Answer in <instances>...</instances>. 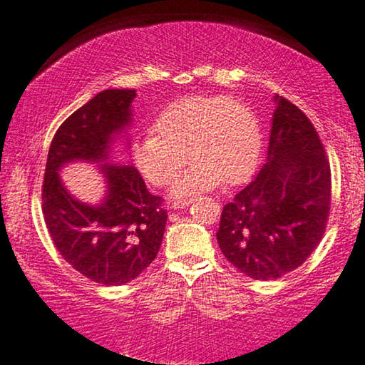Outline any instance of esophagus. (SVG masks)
Returning <instances> with one entry per match:
<instances>
[{
    "label": "esophagus",
    "mask_w": 365,
    "mask_h": 365,
    "mask_svg": "<svg viewBox=\"0 0 365 365\" xmlns=\"http://www.w3.org/2000/svg\"><path fill=\"white\" fill-rule=\"evenodd\" d=\"M190 205H192V200H185V202H175L172 205L173 210H183V208H188Z\"/></svg>",
    "instance_id": "34e87169"
}]
</instances>
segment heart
Returning <instances> with one entry per match:
<instances>
[{
    "label": "heart",
    "instance_id": "heart-1",
    "mask_svg": "<svg viewBox=\"0 0 365 365\" xmlns=\"http://www.w3.org/2000/svg\"><path fill=\"white\" fill-rule=\"evenodd\" d=\"M261 152V130L255 112L235 97L190 96L155 115L152 132L137 137L132 157L148 183H170V197L182 200L207 192L220 182L248 177Z\"/></svg>",
    "mask_w": 365,
    "mask_h": 365
}]
</instances>
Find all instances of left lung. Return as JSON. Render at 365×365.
Listing matches in <instances>:
<instances>
[{"label": "left lung", "mask_w": 365, "mask_h": 365, "mask_svg": "<svg viewBox=\"0 0 365 365\" xmlns=\"http://www.w3.org/2000/svg\"><path fill=\"white\" fill-rule=\"evenodd\" d=\"M266 162L223 207L217 233L225 258L269 281L304 263L326 230L331 168L319 135L294 104L276 94Z\"/></svg>", "instance_id": "left-lung-1"}]
</instances>
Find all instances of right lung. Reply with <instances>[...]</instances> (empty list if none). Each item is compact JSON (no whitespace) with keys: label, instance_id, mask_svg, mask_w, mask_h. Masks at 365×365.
Wrapping results in <instances>:
<instances>
[{"label":"right lung","instance_id":"obj_1","mask_svg":"<svg viewBox=\"0 0 365 365\" xmlns=\"http://www.w3.org/2000/svg\"><path fill=\"white\" fill-rule=\"evenodd\" d=\"M135 96L106 89L92 97L63 122L46 162L43 215L53 243L76 271L104 286L129 283L148 268L167 225L162 198L148 192L137 168L112 163L114 142L132 125ZM74 161L100 167L106 193L99 204L81 202L65 188L58 172Z\"/></svg>","mask_w":365,"mask_h":365}]
</instances>
